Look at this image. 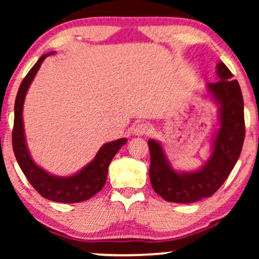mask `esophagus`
Returning a JSON list of instances; mask_svg holds the SVG:
<instances>
[{
  "mask_svg": "<svg viewBox=\"0 0 259 259\" xmlns=\"http://www.w3.org/2000/svg\"><path fill=\"white\" fill-rule=\"evenodd\" d=\"M151 132V127L148 123H145V122H140L138 123V125L134 127L133 130V133L136 134V136H146Z\"/></svg>",
  "mask_w": 259,
  "mask_h": 259,
  "instance_id": "34e87169",
  "label": "esophagus"
}]
</instances>
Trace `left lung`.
<instances>
[{"label":"left lung","mask_w":259,"mask_h":259,"mask_svg":"<svg viewBox=\"0 0 259 259\" xmlns=\"http://www.w3.org/2000/svg\"><path fill=\"white\" fill-rule=\"evenodd\" d=\"M217 75L219 81L207 83V92L219 107V130L212 143L211 157L201 168L177 172L161 145L153 139L148 140L152 187L171 203L190 204L211 197L228 179L242 152L245 137L242 91L223 62L217 65Z\"/></svg>","instance_id":"left-lung-1"}]
</instances>
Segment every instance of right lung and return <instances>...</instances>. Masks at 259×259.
Instances as JSON below:
<instances>
[{
  "label": "right lung",
  "mask_w": 259,
  "mask_h": 259,
  "mask_svg": "<svg viewBox=\"0 0 259 259\" xmlns=\"http://www.w3.org/2000/svg\"><path fill=\"white\" fill-rule=\"evenodd\" d=\"M53 54L54 52L42 55L20 84L15 100V108H14L13 150L28 182L42 197L46 199L58 201V203H80V201L90 199L104 187L107 179L108 166L122 145L127 143V139L122 138V139L105 144L90 164L70 177L51 175L35 164L28 151L26 137H24L22 119L23 102L28 88L36 75L37 70L40 69L44 60Z\"/></svg>",
  "instance_id": "right-lung-1"
}]
</instances>
